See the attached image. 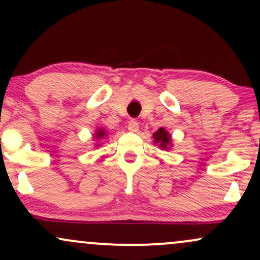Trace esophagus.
Masks as SVG:
<instances>
[{"instance_id": "1", "label": "esophagus", "mask_w": 260, "mask_h": 260, "mask_svg": "<svg viewBox=\"0 0 260 260\" xmlns=\"http://www.w3.org/2000/svg\"><path fill=\"white\" fill-rule=\"evenodd\" d=\"M139 129V123L136 120H131L128 122V131L129 132H138Z\"/></svg>"}]
</instances>
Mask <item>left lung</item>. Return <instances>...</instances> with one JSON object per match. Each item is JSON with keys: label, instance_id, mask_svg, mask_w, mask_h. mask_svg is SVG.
I'll return each instance as SVG.
<instances>
[{"label": "left lung", "instance_id": "left-lung-1", "mask_svg": "<svg viewBox=\"0 0 260 260\" xmlns=\"http://www.w3.org/2000/svg\"><path fill=\"white\" fill-rule=\"evenodd\" d=\"M153 138L155 144L159 145V148L162 149V150H170V149L172 148L171 134H170L164 127L159 128V129L153 134Z\"/></svg>", "mask_w": 260, "mask_h": 260}]
</instances>
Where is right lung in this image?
<instances>
[{
    "label": "right lung",
    "instance_id": "right-lung-1",
    "mask_svg": "<svg viewBox=\"0 0 260 260\" xmlns=\"http://www.w3.org/2000/svg\"><path fill=\"white\" fill-rule=\"evenodd\" d=\"M107 137V132L106 129L104 127H98L96 131H95V133L92 134V138H94V140H96L98 143H95V148L96 147H100L99 145V142H101V140H104Z\"/></svg>",
    "mask_w": 260,
    "mask_h": 260
}]
</instances>
